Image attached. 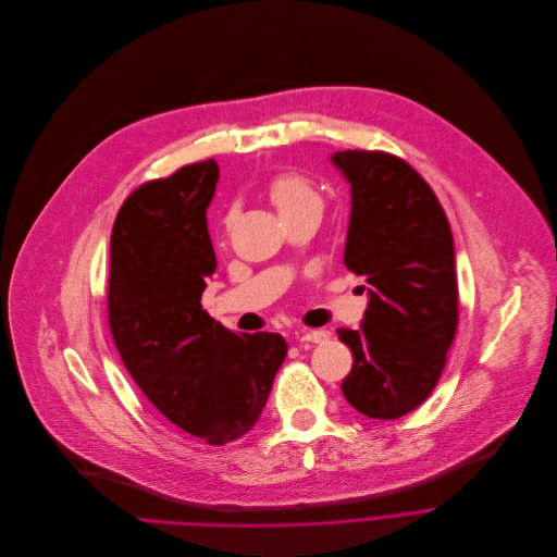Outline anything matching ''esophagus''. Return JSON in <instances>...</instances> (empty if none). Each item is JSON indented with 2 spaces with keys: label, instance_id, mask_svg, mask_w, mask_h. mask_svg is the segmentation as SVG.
<instances>
[{
  "label": "esophagus",
  "instance_id": "1",
  "mask_svg": "<svg viewBox=\"0 0 557 557\" xmlns=\"http://www.w3.org/2000/svg\"><path fill=\"white\" fill-rule=\"evenodd\" d=\"M298 338H300V343H324L326 341V331H322V329H300V333H298Z\"/></svg>",
  "mask_w": 557,
  "mask_h": 557
}]
</instances>
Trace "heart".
I'll return each mask as SVG.
<instances>
[{"label":"heart","mask_w":557,"mask_h":557,"mask_svg":"<svg viewBox=\"0 0 557 557\" xmlns=\"http://www.w3.org/2000/svg\"><path fill=\"white\" fill-rule=\"evenodd\" d=\"M268 195L283 219L292 216L300 210L313 208V206L320 208V203H322L318 188L305 175L294 173V171L274 175L268 182Z\"/></svg>","instance_id":"heart-1"}]
</instances>
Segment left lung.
I'll use <instances>...</instances> for the list:
<instances>
[{
    "label": "left lung",
    "mask_w": 557,
    "mask_h": 557,
    "mask_svg": "<svg viewBox=\"0 0 557 557\" xmlns=\"http://www.w3.org/2000/svg\"><path fill=\"white\" fill-rule=\"evenodd\" d=\"M351 186L345 265L367 276L360 329H338L354 354L343 395L371 419H397L436 386L459 322L453 231L432 188L380 151L331 156Z\"/></svg>",
    "instance_id": "left-lung-1"
}]
</instances>
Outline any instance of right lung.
I'll return each instance as SVG.
<instances>
[{
    "mask_svg": "<svg viewBox=\"0 0 557 557\" xmlns=\"http://www.w3.org/2000/svg\"><path fill=\"white\" fill-rule=\"evenodd\" d=\"M214 160L140 186L111 231L109 326L149 401L177 428L224 446L252 430L287 356L278 333H235L201 309L216 259L206 208Z\"/></svg>",
    "mask_w": 557,
    "mask_h": 557,
    "instance_id": "obj_1",
    "label": "right lung"
}]
</instances>
